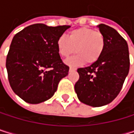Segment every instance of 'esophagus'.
Segmentation results:
<instances>
[{"instance_id":"obj_1","label":"esophagus","mask_w":134,"mask_h":134,"mask_svg":"<svg viewBox=\"0 0 134 134\" xmlns=\"http://www.w3.org/2000/svg\"><path fill=\"white\" fill-rule=\"evenodd\" d=\"M75 70H76L75 68H71V66L70 69H69V71H70V72H71V71H75Z\"/></svg>"}]
</instances>
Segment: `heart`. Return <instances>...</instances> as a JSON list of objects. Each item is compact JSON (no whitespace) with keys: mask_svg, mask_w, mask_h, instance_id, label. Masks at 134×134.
I'll return each instance as SVG.
<instances>
[{"mask_svg":"<svg viewBox=\"0 0 134 134\" xmlns=\"http://www.w3.org/2000/svg\"><path fill=\"white\" fill-rule=\"evenodd\" d=\"M104 37L100 31L89 27H81L71 31L68 37L61 36L57 41V50L63 58H66L76 51L77 54L66 59L70 66L88 64L98 60L104 49Z\"/></svg>","mask_w":134,"mask_h":134,"instance_id":"b5f03b06","label":"heart"}]
</instances>
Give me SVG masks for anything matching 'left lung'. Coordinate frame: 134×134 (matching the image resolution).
Masks as SVG:
<instances>
[{
    "mask_svg": "<svg viewBox=\"0 0 134 134\" xmlns=\"http://www.w3.org/2000/svg\"><path fill=\"white\" fill-rule=\"evenodd\" d=\"M104 37L100 58L91 66L77 70L80 79L75 84L78 99L92 107L111 103L121 92L130 71V54L126 41L116 30L97 25Z\"/></svg>",
    "mask_w": 134,
    "mask_h": 134,
    "instance_id": "8db88e82",
    "label": "left lung"
}]
</instances>
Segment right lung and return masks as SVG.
<instances>
[{
  "label": "right lung",
  "mask_w": 134,
  "mask_h": 134,
  "mask_svg": "<svg viewBox=\"0 0 134 134\" xmlns=\"http://www.w3.org/2000/svg\"><path fill=\"white\" fill-rule=\"evenodd\" d=\"M69 27L34 24L13 37L6 69L13 91L24 101L39 104L49 100L68 75L69 66L58 53L57 41Z\"/></svg>",
  "instance_id": "1"
}]
</instances>
